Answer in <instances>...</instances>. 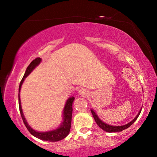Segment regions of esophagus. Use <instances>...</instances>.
<instances>
[{
  "label": "esophagus",
  "instance_id": "1",
  "mask_svg": "<svg viewBox=\"0 0 157 157\" xmlns=\"http://www.w3.org/2000/svg\"><path fill=\"white\" fill-rule=\"evenodd\" d=\"M79 94L82 96H86L88 94V91L85 89H81L79 90Z\"/></svg>",
  "mask_w": 157,
  "mask_h": 157
}]
</instances>
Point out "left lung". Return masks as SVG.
I'll list each match as a JSON object with an SVG mask.
<instances>
[{
  "mask_svg": "<svg viewBox=\"0 0 157 157\" xmlns=\"http://www.w3.org/2000/svg\"><path fill=\"white\" fill-rule=\"evenodd\" d=\"M142 111V108L140 110V111H139V113H137V115H136V117H135V118L133 120H131L130 122H128V123L125 124V125H119V126H115V125H109V124L105 123V122H104L103 121H102L101 120H100V118H99V117L97 116V114L94 111L93 109H91V113H92L94 118V120L95 122H96V123L97 124V125L99 126V127L100 128H102V130H104L106 132H109V133H112V132H120V131H122L123 130H125V129L128 128V127H130V126L132 125L134 122L136 121V119L138 118V117L140 116V113Z\"/></svg>",
  "mask_w": 157,
  "mask_h": 157,
  "instance_id": "1",
  "label": "left lung"
}]
</instances>
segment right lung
I'll list each match as a JSON object with an SVG mask.
<instances>
[{"label": "right lung", "instance_id": "right-lung-1", "mask_svg": "<svg viewBox=\"0 0 157 157\" xmlns=\"http://www.w3.org/2000/svg\"><path fill=\"white\" fill-rule=\"evenodd\" d=\"M42 61V59L40 57H37L34 60H32L31 63L27 67L26 71H25L24 75H23V79L21 80V82H20L19 86V93H18V103H19V109L20 112H21V117L23 122H24L25 125H26V128L29 131L30 134L33 135L35 137L40 139V140H44V141H48V142H57L60 141V140H63L65 137L68 136L69 134L70 128H71V117H72V103L75 100V97H71L66 100V104H65L63 111V122L58 128L55 129V130H52L49 131H37L34 130L32 128L30 127L27 122L26 118H25L24 114H23L22 107H21V98H20V91H21V86L24 81L25 78L28 77L29 75L31 74V72L33 71L35 68L37 67L38 65Z\"/></svg>", "mask_w": 157, "mask_h": 157}]
</instances>
